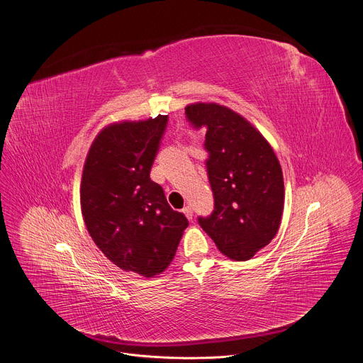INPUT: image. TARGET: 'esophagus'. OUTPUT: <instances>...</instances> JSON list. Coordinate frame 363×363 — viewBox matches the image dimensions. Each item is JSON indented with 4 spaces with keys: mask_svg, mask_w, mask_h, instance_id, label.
I'll use <instances>...</instances> for the list:
<instances>
[{
    "mask_svg": "<svg viewBox=\"0 0 363 363\" xmlns=\"http://www.w3.org/2000/svg\"><path fill=\"white\" fill-rule=\"evenodd\" d=\"M182 211H184V214L186 216V218H188V220H192V216H194V214H192V208H191L189 206H185Z\"/></svg>",
    "mask_w": 363,
    "mask_h": 363,
    "instance_id": "esophagus-1",
    "label": "esophagus"
}]
</instances>
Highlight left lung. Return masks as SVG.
<instances>
[{"label":"left lung","mask_w":363,"mask_h":363,"mask_svg":"<svg viewBox=\"0 0 363 363\" xmlns=\"http://www.w3.org/2000/svg\"><path fill=\"white\" fill-rule=\"evenodd\" d=\"M185 114L194 127L207 128L214 210L199 223L224 256L249 260L279 230L285 200L279 160L268 140L233 110L196 103L186 106Z\"/></svg>","instance_id":"8db88e82"}]
</instances>
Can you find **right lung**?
<instances>
[{"label": "right lung", "instance_id": "add662e5", "mask_svg": "<svg viewBox=\"0 0 363 363\" xmlns=\"http://www.w3.org/2000/svg\"><path fill=\"white\" fill-rule=\"evenodd\" d=\"M168 116L120 121L94 139L81 179V210L94 243L127 272L152 278L172 262L188 220L174 211L150 169Z\"/></svg>", "mask_w": 363, "mask_h": 363}]
</instances>
